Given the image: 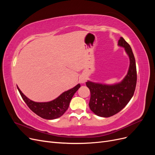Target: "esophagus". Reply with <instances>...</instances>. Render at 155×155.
Returning <instances> with one entry per match:
<instances>
[{
  "label": "esophagus",
  "mask_w": 155,
  "mask_h": 155,
  "mask_svg": "<svg viewBox=\"0 0 155 155\" xmlns=\"http://www.w3.org/2000/svg\"><path fill=\"white\" fill-rule=\"evenodd\" d=\"M86 79H86V78L85 76H81L80 78V79H79V81H80L81 83H85Z\"/></svg>",
  "instance_id": "34e87169"
}]
</instances>
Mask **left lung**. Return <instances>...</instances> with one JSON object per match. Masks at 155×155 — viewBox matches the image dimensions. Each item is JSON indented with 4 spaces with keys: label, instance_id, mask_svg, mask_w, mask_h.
Wrapping results in <instances>:
<instances>
[{
    "label": "left lung",
    "instance_id": "obj_1",
    "mask_svg": "<svg viewBox=\"0 0 155 155\" xmlns=\"http://www.w3.org/2000/svg\"><path fill=\"white\" fill-rule=\"evenodd\" d=\"M118 45L125 48L130 59L129 71L124 80L112 85L86 83L91 92L89 107L94 113L105 118L113 116L124 109L132 98L137 85V67L132 49L121 37Z\"/></svg>",
    "mask_w": 155,
    "mask_h": 155
}]
</instances>
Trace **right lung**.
<instances>
[{
  "mask_svg": "<svg viewBox=\"0 0 155 155\" xmlns=\"http://www.w3.org/2000/svg\"><path fill=\"white\" fill-rule=\"evenodd\" d=\"M80 87V84H78L75 87L61 94L54 100L43 103L35 102L30 100L24 95L18 87L17 88L23 100L34 113L41 117L42 118L54 120L59 118L66 112L68 108L70 100Z\"/></svg>",
  "mask_w": 155,
  "mask_h": 155,
  "instance_id": "1",
  "label": "right lung"
}]
</instances>
